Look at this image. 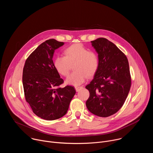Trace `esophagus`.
I'll return each instance as SVG.
<instances>
[{"mask_svg": "<svg viewBox=\"0 0 153 153\" xmlns=\"http://www.w3.org/2000/svg\"><path fill=\"white\" fill-rule=\"evenodd\" d=\"M75 89H76V91L78 92V91H79L80 90L83 89V87H82V86H76V87H75Z\"/></svg>", "mask_w": 153, "mask_h": 153, "instance_id": "obj_1", "label": "esophagus"}]
</instances>
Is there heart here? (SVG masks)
<instances>
[{"mask_svg":"<svg viewBox=\"0 0 153 153\" xmlns=\"http://www.w3.org/2000/svg\"><path fill=\"white\" fill-rule=\"evenodd\" d=\"M75 70L66 79L68 85L79 86L83 83L87 76L91 77L97 72L99 60L97 54L93 51H88L80 43H74L64 50V56H57L54 66L62 76H67L71 68Z\"/></svg>","mask_w":153,"mask_h":153,"instance_id":"b5f03b06","label":"heart"}]
</instances>
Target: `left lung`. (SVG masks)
<instances>
[{
  "mask_svg": "<svg viewBox=\"0 0 153 153\" xmlns=\"http://www.w3.org/2000/svg\"><path fill=\"white\" fill-rule=\"evenodd\" d=\"M91 42L99 65L93 79L85 86L90 92L86 105L93 114L106 117L120 110L128 95L131 84L129 63L126 56L108 39Z\"/></svg>",
  "mask_w": 153,
  "mask_h": 153,
  "instance_id": "1",
  "label": "left lung"
}]
</instances>
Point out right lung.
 I'll return each mask as SVG.
<instances>
[{
    "label": "right lung",
    "mask_w": 153,
    "mask_h": 153,
    "mask_svg": "<svg viewBox=\"0 0 153 153\" xmlns=\"http://www.w3.org/2000/svg\"><path fill=\"white\" fill-rule=\"evenodd\" d=\"M64 42L51 39L43 42L26 60L22 83L26 101L33 113L47 120H53L67 113L76 94L73 86L60 88L63 80L54 66L53 55Z\"/></svg>",
    "instance_id": "add662e5"
}]
</instances>
